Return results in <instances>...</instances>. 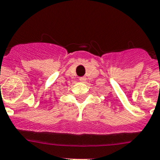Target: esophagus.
<instances>
[{
    "label": "esophagus",
    "mask_w": 160,
    "mask_h": 160,
    "mask_svg": "<svg viewBox=\"0 0 160 160\" xmlns=\"http://www.w3.org/2000/svg\"><path fill=\"white\" fill-rule=\"evenodd\" d=\"M79 80H80V82H83V83H84V82L86 81V80H87V79H86V77L83 76V77H80V78H79Z\"/></svg>",
    "instance_id": "obj_1"
}]
</instances>
